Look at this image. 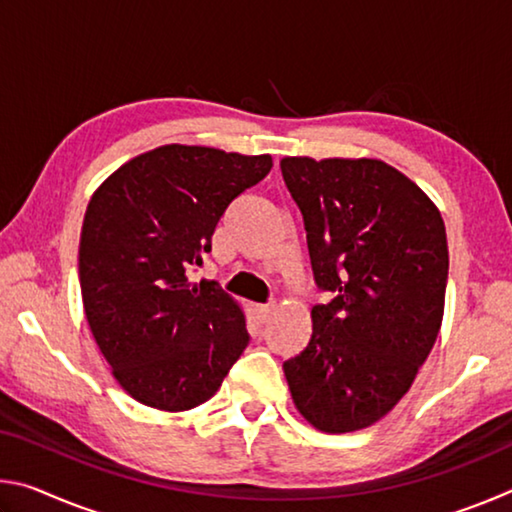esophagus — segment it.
<instances>
[{
	"instance_id": "esophagus-1",
	"label": "esophagus",
	"mask_w": 512,
	"mask_h": 512,
	"mask_svg": "<svg viewBox=\"0 0 512 512\" xmlns=\"http://www.w3.org/2000/svg\"><path fill=\"white\" fill-rule=\"evenodd\" d=\"M273 305H255V316L262 320V323H266L268 318H271V314H273Z\"/></svg>"
}]
</instances>
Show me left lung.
<instances>
[{
  "label": "left lung",
  "instance_id": "8db88e82",
  "mask_svg": "<svg viewBox=\"0 0 512 512\" xmlns=\"http://www.w3.org/2000/svg\"><path fill=\"white\" fill-rule=\"evenodd\" d=\"M316 284L311 339L284 361L291 400L325 433L366 429L409 391L445 311L447 232L422 189L375 158H282Z\"/></svg>",
  "mask_w": 512,
  "mask_h": 512
}]
</instances>
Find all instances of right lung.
<instances>
[{
  "label": "right lung",
  "instance_id": "right-lung-1",
  "mask_svg": "<svg viewBox=\"0 0 512 512\" xmlns=\"http://www.w3.org/2000/svg\"><path fill=\"white\" fill-rule=\"evenodd\" d=\"M271 167V155L164 144L121 164L92 194L79 244L83 309L133 400L194 409L246 350L239 302L214 282H189L187 271L212 250L228 205Z\"/></svg>",
  "mask_w": 512,
  "mask_h": 512
}]
</instances>
